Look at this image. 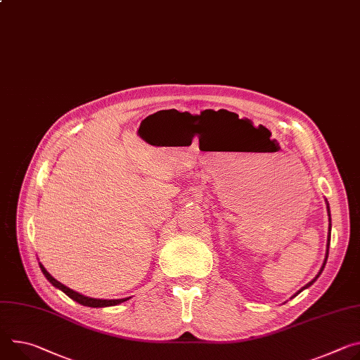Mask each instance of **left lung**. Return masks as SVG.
<instances>
[{
    "mask_svg": "<svg viewBox=\"0 0 360 360\" xmlns=\"http://www.w3.org/2000/svg\"><path fill=\"white\" fill-rule=\"evenodd\" d=\"M328 212H329V234H328V245H326V257H324V261H323V266H321V269H320V271L317 273V276L310 281V283H307L304 287H302L296 294H294V296H297L299 292H302L304 288H307V287H310L319 277H320V274H321V271H323V269H324V266H326V261H328V257H329V245H330V228H332V224H330V208H329V202H328Z\"/></svg>",
    "mask_w": 360,
    "mask_h": 360,
    "instance_id": "left-lung-1",
    "label": "left lung"
}]
</instances>
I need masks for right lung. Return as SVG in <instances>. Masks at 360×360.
Instances as JSON below:
<instances>
[{
    "label": "right lung",
    "mask_w": 360,
    "mask_h": 360,
    "mask_svg": "<svg viewBox=\"0 0 360 360\" xmlns=\"http://www.w3.org/2000/svg\"><path fill=\"white\" fill-rule=\"evenodd\" d=\"M40 264V269H41V271H43V274L46 276V278L54 285V287H57L58 290H61L63 292H66L68 296L72 299V300H75V302H77L79 304H83V306H87V307H109V306H116V304H120V303H123V302H126V300H129L130 297H127V299H117V300H103V299H91V297H86V296H83V294H80V292H77V291H75V290H72V288H69V287H66L64 284H61L60 281H57L44 267H43V264L41 263H39Z\"/></svg>",
    "instance_id": "obj_1"
}]
</instances>
